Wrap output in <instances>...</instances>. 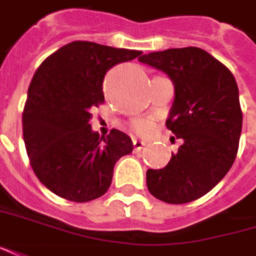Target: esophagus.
I'll return each mask as SVG.
<instances>
[{"label": "esophagus", "mask_w": 256, "mask_h": 256, "mask_svg": "<svg viewBox=\"0 0 256 256\" xmlns=\"http://www.w3.org/2000/svg\"><path fill=\"white\" fill-rule=\"evenodd\" d=\"M132 144H134L135 150H140V149H144V146H145V142H144V140H140V139H134V140H132Z\"/></svg>", "instance_id": "esophagus-1"}]
</instances>
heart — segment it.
I'll return each mask as SVG.
<instances>
[{
    "label": "heart",
    "mask_w": 256,
    "mask_h": 256,
    "mask_svg": "<svg viewBox=\"0 0 256 256\" xmlns=\"http://www.w3.org/2000/svg\"><path fill=\"white\" fill-rule=\"evenodd\" d=\"M132 128L139 134H146V132L150 131L152 124L150 121H148V120H136V121L132 122Z\"/></svg>",
    "instance_id": "heart-1"
}]
</instances>
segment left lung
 <instances>
[{"mask_svg":"<svg viewBox=\"0 0 256 256\" xmlns=\"http://www.w3.org/2000/svg\"><path fill=\"white\" fill-rule=\"evenodd\" d=\"M139 61L172 79L166 125L182 139L167 166L146 172L148 190L167 204H188L219 184L236 160L242 128L238 86L227 66L198 47L149 52Z\"/></svg>","mask_w":256,"mask_h":256,"instance_id":"left-lung-1","label":"left lung"}]
</instances>
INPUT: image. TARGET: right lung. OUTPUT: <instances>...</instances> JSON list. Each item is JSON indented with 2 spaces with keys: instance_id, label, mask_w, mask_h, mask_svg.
<instances>
[{
  "instance_id": "obj_1",
  "label": "right lung",
  "mask_w": 256,
  "mask_h": 256,
  "mask_svg": "<svg viewBox=\"0 0 256 256\" xmlns=\"http://www.w3.org/2000/svg\"><path fill=\"white\" fill-rule=\"evenodd\" d=\"M140 54L72 42L34 72L22 117L24 140L37 178L58 196L89 202L104 195L116 163L134 149L126 134L111 130L100 136L89 121L90 111L104 102L107 71Z\"/></svg>"
}]
</instances>
